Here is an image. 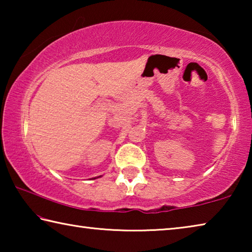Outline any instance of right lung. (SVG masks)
Masks as SVG:
<instances>
[{"instance_id":"1","label":"right lung","mask_w":252,"mask_h":252,"mask_svg":"<svg viewBox=\"0 0 252 252\" xmlns=\"http://www.w3.org/2000/svg\"><path fill=\"white\" fill-rule=\"evenodd\" d=\"M101 177V176H100ZM100 177H95V178H92V179H96V178H100Z\"/></svg>"}]
</instances>
